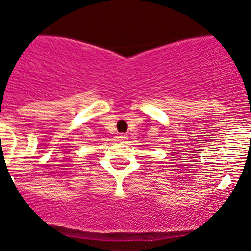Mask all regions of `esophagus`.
Wrapping results in <instances>:
<instances>
[{
    "label": "esophagus",
    "instance_id": "obj_1",
    "mask_svg": "<svg viewBox=\"0 0 251 251\" xmlns=\"http://www.w3.org/2000/svg\"><path fill=\"white\" fill-rule=\"evenodd\" d=\"M117 138H118V139H119V141H126V139H127V138H128V137H127V136H126V134H119V136H118V137H117Z\"/></svg>",
    "mask_w": 251,
    "mask_h": 251
}]
</instances>
